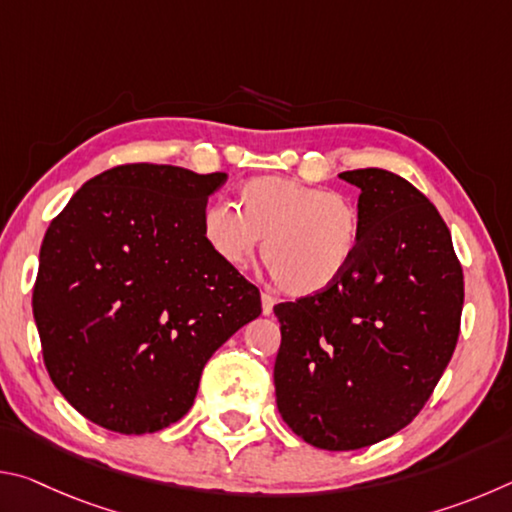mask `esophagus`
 <instances>
[{
	"label": "esophagus",
	"instance_id": "1",
	"mask_svg": "<svg viewBox=\"0 0 512 512\" xmlns=\"http://www.w3.org/2000/svg\"><path fill=\"white\" fill-rule=\"evenodd\" d=\"M273 307H275V298L271 293H262V311L264 316H271L273 314Z\"/></svg>",
	"mask_w": 512,
	"mask_h": 512
}]
</instances>
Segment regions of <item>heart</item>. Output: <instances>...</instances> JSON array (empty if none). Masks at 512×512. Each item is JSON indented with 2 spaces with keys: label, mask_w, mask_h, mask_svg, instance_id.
<instances>
[{
  "label": "heart",
  "mask_w": 512,
  "mask_h": 512,
  "mask_svg": "<svg viewBox=\"0 0 512 512\" xmlns=\"http://www.w3.org/2000/svg\"><path fill=\"white\" fill-rule=\"evenodd\" d=\"M237 207L210 203L201 232L230 268H246L264 239V264L289 296H316L348 273L363 239L350 198L284 176H257L239 187Z\"/></svg>",
  "instance_id": "obj_1"
}]
</instances>
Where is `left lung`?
I'll use <instances>...</instances> for the list:
<instances>
[{"label":"left lung","mask_w":512,"mask_h":512,"mask_svg":"<svg viewBox=\"0 0 512 512\" xmlns=\"http://www.w3.org/2000/svg\"><path fill=\"white\" fill-rule=\"evenodd\" d=\"M361 189L363 239L334 287L280 302L277 411L305 443L350 452L404 429L452 359L463 268L427 196L386 169L343 171Z\"/></svg>","instance_id":"left-lung-1"}]
</instances>
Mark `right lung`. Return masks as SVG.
Wrapping results in <instances>:
<instances>
[{
  "label": "right lung",
  "mask_w": 512,
  "mask_h": 512,
  "mask_svg": "<svg viewBox=\"0 0 512 512\" xmlns=\"http://www.w3.org/2000/svg\"><path fill=\"white\" fill-rule=\"evenodd\" d=\"M225 173L119 164L90 178L40 246L42 359L83 418L140 436L192 409L207 359L262 314L259 289L205 244Z\"/></svg>",
  "instance_id": "1"
}]
</instances>
